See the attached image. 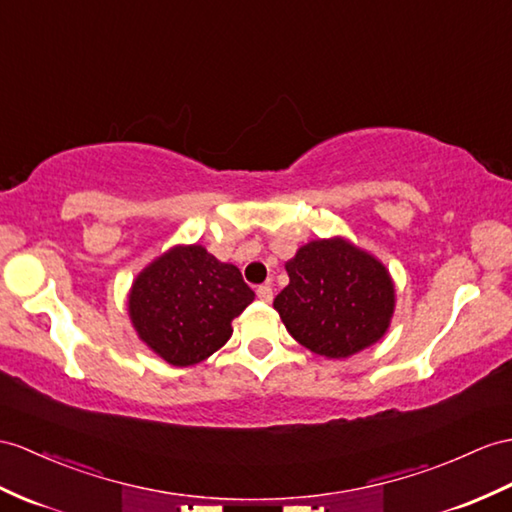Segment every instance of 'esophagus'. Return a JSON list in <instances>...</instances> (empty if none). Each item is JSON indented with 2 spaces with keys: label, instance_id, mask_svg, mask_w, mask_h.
Masks as SVG:
<instances>
[{
  "label": "esophagus",
  "instance_id": "esophagus-1",
  "mask_svg": "<svg viewBox=\"0 0 512 512\" xmlns=\"http://www.w3.org/2000/svg\"><path fill=\"white\" fill-rule=\"evenodd\" d=\"M256 295H258V299L260 302H265V304H269L271 299H273V289H271V284H260L258 289H256Z\"/></svg>",
  "mask_w": 512,
  "mask_h": 512
}]
</instances>
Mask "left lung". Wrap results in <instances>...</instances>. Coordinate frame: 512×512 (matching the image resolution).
<instances>
[{"label":"left lung","instance_id":"1","mask_svg":"<svg viewBox=\"0 0 512 512\" xmlns=\"http://www.w3.org/2000/svg\"><path fill=\"white\" fill-rule=\"evenodd\" d=\"M289 286L273 299L293 339L326 358L378 343L391 326L395 286L376 256L354 243L310 241L286 263Z\"/></svg>","mask_w":512,"mask_h":512}]
</instances>
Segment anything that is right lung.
<instances>
[{"mask_svg":"<svg viewBox=\"0 0 512 512\" xmlns=\"http://www.w3.org/2000/svg\"><path fill=\"white\" fill-rule=\"evenodd\" d=\"M252 302L234 265L202 245H176L136 276L128 315L149 350L173 367H191L226 345L232 319Z\"/></svg>","mask_w":512,"mask_h":512,"instance_id":"obj_1","label":"right lung"}]
</instances>
